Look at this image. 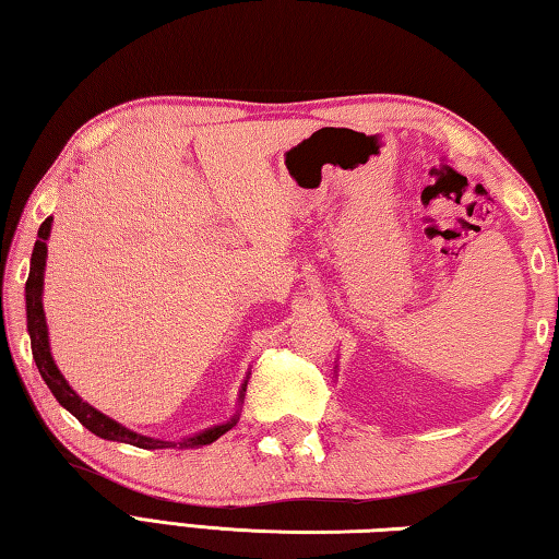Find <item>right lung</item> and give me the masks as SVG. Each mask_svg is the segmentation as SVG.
<instances>
[{
  "instance_id": "obj_1",
  "label": "right lung",
  "mask_w": 559,
  "mask_h": 559,
  "mask_svg": "<svg viewBox=\"0 0 559 559\" xmlns=\"http://www.w3.org/2000/svg\"><path fill=\"white\" fill-rule=\"evenodd\" d=\"M51 222L53 216H49L41 224L39 229V239L34 243V253H32V269H29V281H26V328H29V337H32V355L34 362L39 367V372L44 377V382L49 384L51 394L59 400L63 409H69L75 419H79L83 427L88 431L96 433L100 439L108 441H120V443H130V447L138 449H167V447H179V449H192V447H206L222 437V433L229 431L236 421H239V414L231 416V421L226 424H216V427L206 429L202 433H194L185 441H163V439H153V437H143V433H135L122 427V424L112 421L110 416L100 414L98 409H93L88 402H83L79 394L71 390V384L63 380V374L56 367L53 357H51V347H49V328H46V316H44V302H41V293H44V269H46V241L51 236ZM246 392V382L241 386L239 400H243Z\"/></svg>"
}]
</instances>
